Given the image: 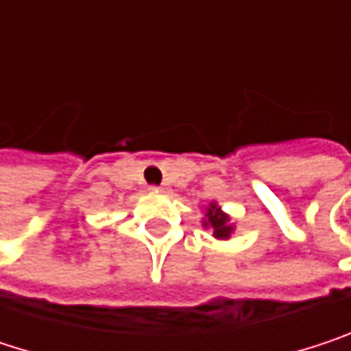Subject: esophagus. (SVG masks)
<instances>
[{
	"label": "esophagus",
	"mask_w": 351,
	"mask_h": 351,
	"mask_svg": "<svg viewBox=\"0 0 351 351\" xmlns=\"http://www.w3.org/2000/svg\"><path fill=\"white\" fill-rule=\"evenodd\" d=\"M154 191H167V184H162V186H152Z\"/></svg>",
	"instance_id": "1"
}]
</instances>
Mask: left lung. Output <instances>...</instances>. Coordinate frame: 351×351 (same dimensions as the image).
<instances>
[{
    "label": "left lung",
    "mask_w": 351,
    "mask_h": 351,
    "mask_svg": "<svg viewBox=\"0 0 351 351\" xmlns=\"http://www.w3.org/2000/svg\"><path fill=\"white\" fill-rule=\"evenodd\" d=\"M201 226L205 230H211L213 238H217V240H230L234 230H236V223H232V217L215 201H211L205 207V215H203Z\"/></svg>",
    "instance_id": "obj_1"
}]
</instances>
